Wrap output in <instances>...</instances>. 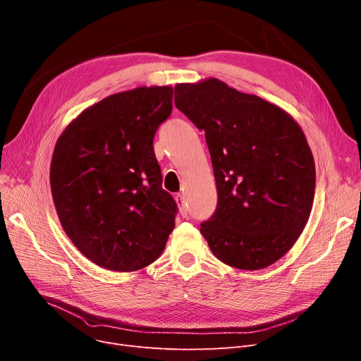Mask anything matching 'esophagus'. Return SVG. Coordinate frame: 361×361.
Listing matches in <instances>:
<instances>
[{
    "label": "esophagus",
    "mask_w": 361,
    "mask_h": 361,
    "mask_svg": "<svg viewBox=\"0 0 361 361\" xmlns=\"http://www.w3.org/2000/svg\"><path fill=\"white\" fill-rule=\"evenodd\" d=\"M176 200H177V203H178V207H180V212H181V215H183V216H187L188 206H187V203H185V200H184V195L178 193V195L176 196Z\"/></svg>",
    "instance_id": "esophagus-1"
}]
</instances>
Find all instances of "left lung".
I'll return each instance as SVG.
<instances>
[{
	"label": "left lung",
	"mask_w": 361,
	"mask_h": 361,
	"mask_svg": "<svg viewBox=\"0 0 361 361\" xmlns=\"http://www.w3.org/2000/svg\"><path fill=\"white\" fill-rule=\"evenodd\" d=\"M176 106L204 131L218 203L200 233L212 253L257 271L286 255L310 216L316 171L291 116L218 79L177 85Z\"/></svg>",
	"instance_id": "left-lung-1"
}]
</instances>
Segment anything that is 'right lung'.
<instances>
[{"mask_svg":"<svg viewBox=\"0 0 361 361\" xmlns=\"http://www.w3.org/2000/svg\"><path fill=\"white\" fill-rule=\"evenodd\" d=\"M173 112V87L111 94L73 120L55 145L51 192L70 240L89 260L131 272L155 262L178 207L154 150Z\"/></svg>","mask_w":361,"mask_h":361,"instance_id":"obj_1","label":"right lung"}]
</instances>
